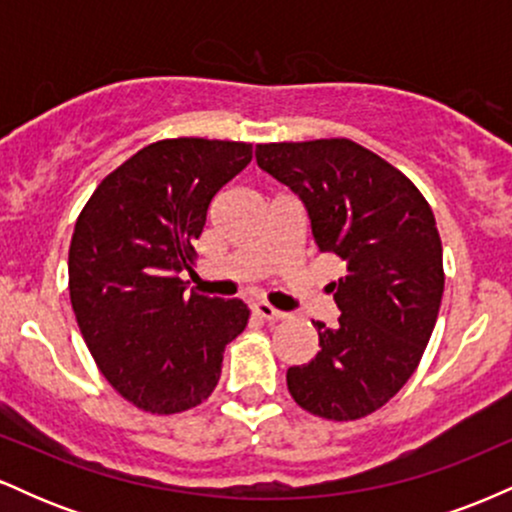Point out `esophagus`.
<instances>
[{"mask_svg":"<svg viewBox=\"0 0 512 512\" xmlns=\"http://www.w3.org/2000/svg\"><path fill=\"white\" fill-rule=\"evenodd\" d=\"M252 313H255L257 317H262V320H267V322L286 320V317H289L284 313V310H276L269 303H255V305H252Z\"/></svg>","mask_w":512,"mask_h":512,"instance_id":"34e87169","label":"esophagus"}]
</instances>
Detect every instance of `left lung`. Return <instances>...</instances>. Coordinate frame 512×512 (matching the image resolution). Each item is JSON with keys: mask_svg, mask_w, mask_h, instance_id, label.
<instances>
[{"mask_svg": "<svg viewBox=\"0 0 512 512\" xmlns=\"http://www.w3.org/2000/svg\"><path fill=\"white\" fill-rule=\"evenodd\" d=\"M257 166L308 209L320 252L346 262L330 284L339 320L313 322L320 349L286 373L310 414L354 421L402 390L419 366L443 298L436 216L407 175L351 139L257 144Z\"/></svg>", "mask_w": 512, "mask_h": 512, "instance_id": "left-lung-1", "label": "left lung"}]
</instances>
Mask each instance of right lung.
Instances as JSON below:
<instances>
[{"instance_id": "1", "label": "right lung", "mask_w": 512, "mask_h": 512, "mask_svg": "<svg viewBox=\"0 0 512 512\" xmlns=\"http://www.w3.org/2000/svg\"><path fill=\"white\" fill-rule=\"evenodd\" d=\"M252 144L163 139L96 187L69 245V298L93 361L149 414L202 404L223 349L248 325L238 298L187 296L195 248L216 192L250 163Z\"/></svg>"}]
</instances>
